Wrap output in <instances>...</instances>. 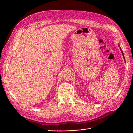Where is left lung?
Wrapping results in <instances>:
<instances>
[{"instance_id":"8db88e82","label":"left lung","mask_w":133,"mask_h":133,"mask_svg":"<svg viewBox=\"0 0 133 133\" xmlns=\"http://www.w3.org/2000/svg\"><path fill=\"white\" fill-rule=\"evenodd\" d=\"M118 46L120 47L119 44H118ZM120 50H121V52H122V54H123V57H124V54H123V51H122V49H121V48H120Z\"/></svg>"}]
</instances>
